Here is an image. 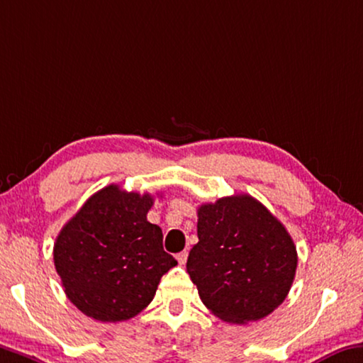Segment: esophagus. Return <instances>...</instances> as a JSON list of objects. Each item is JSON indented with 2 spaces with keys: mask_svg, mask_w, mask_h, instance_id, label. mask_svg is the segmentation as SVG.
Returning <instances> with one entry per match:
<instances>
[{
  "mask_svg": "<svg viewBox=\"0 0 363 363\" xmlns=\"http://www.w3.org/2000/svg\"><path fill=\"white\" fill-rule=\"evenodd\" d=\"M187 257H189V252H187V250H182V252H179V254L176 255V258H177V262H179V264H186Z\"/></svg>",
  "mask_w": 363,
  "mask_h": 363,
  "instance_id": "34e87169",
  "label": "esophagus"
}]
</instances>
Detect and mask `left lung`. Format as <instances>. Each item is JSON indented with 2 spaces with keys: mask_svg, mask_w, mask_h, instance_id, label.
<instances>
[{
  "mask_svg": "<svg viewBox=\"0 0 363 363\" xmlns=\"http://www.w3.org/2000/svg\"><path fill=\"white\" fill-rule=\"evenodd\" d=\"M197 216L199 242L186 267L205 307L235 325L278 308L297 268L294 240L283 223L247 194L200 205Z\"/></svg>",
  "mask_w": 363,
  "mask_h": 363,
  "instance_id": "1",
  "label": "left lung"
}]
</instances>
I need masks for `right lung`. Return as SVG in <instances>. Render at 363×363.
Returning a JSON list of instances; mask_svg holds the SVG:
<instances>
[{
	"label": "right lung",
	"mask_w": 363,
	"mask_h": 363,
	"mask_svg": "<svg viewBox=\"0 0 363 363\" xmlns=\"http://www.w3.org/2000/svg\"><path fill=\"white\" fill-rule=\"evenodd\" d=\"M150 194L116 184L91 195L57 234L53 257L69 301L90 318L116 323L153 301L160 279L177 262L163 233L147 221Z\"/></svg>",
	"instance_id": "right-lung-1"
}]
</instances>
